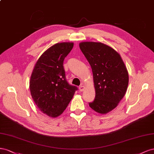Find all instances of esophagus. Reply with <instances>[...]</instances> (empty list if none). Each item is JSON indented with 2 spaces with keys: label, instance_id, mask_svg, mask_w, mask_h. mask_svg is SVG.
<instances>
[{
  "label": "esophagus",
  "instance_id": "esophagus-1",
  "mask_svg": "<svg viewBox=\"0 0 154 154\" xmlns=\"http://www.w3.org/2000/svg\"><path fill=\"white\" fill-rule=\"evenodd\" d=\"M79 90L81 91H83L85 90V86H83V85H81L80 86H79Z\"/></svg>",
  "mask_w": 154,
  "mask_h": 154
}]
</instances>
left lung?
<instances>
[{
    "instance_id": "left-lung-1",
    "label": "left lung",
    "mask_w": 154,
    "mask_h": 154,
    "mask_svg": "<svg viewBox=\"0 0 154 154\" xmlns=\"http://www.w3.org/2000/svg\"><path fill=\"white\" fill-rule=\"evenodd\" d=\"M79 48L91 66L95 98L90 107L100 114L116 108L128 85V70L120 54L102 42H82Z\"/></svg>"
}]
</instances>
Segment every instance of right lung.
I'll return each mask as SVG.
<instances>
[{"mask_svg": "<svg viewBox=\"0 0 154 154\" xmlns=\"http://www.w3.org/2000/svg\"><path fill=\"white\" fill-rule=\"evenodd\" d=\"M73 47V42H60L48 48L37 60L30 77L33 101L50 117L61 115L77 90L66 80L63 67L64 58Z\"/></svg>", "mask_w": 154, "mask_h": 154, "instance_id": "1", "label": "right lung"}]
</instances>
